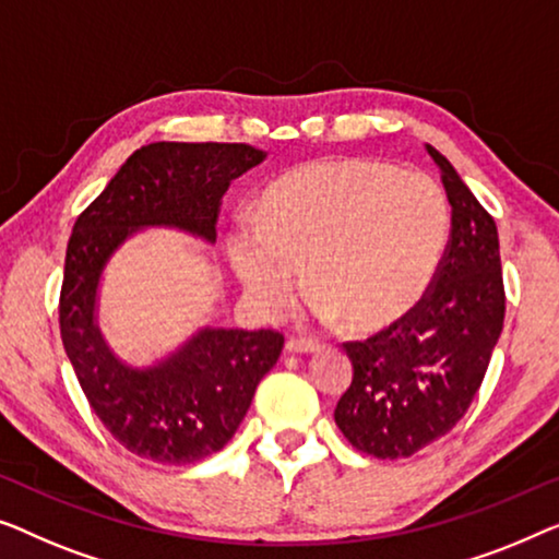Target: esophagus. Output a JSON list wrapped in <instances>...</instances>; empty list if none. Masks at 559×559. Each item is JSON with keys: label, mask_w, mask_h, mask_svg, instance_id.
<instances>
[{"label": "esophagus", "mask_w": 559, "mask_h": 559, "mask_svg": "<svg viewBox=\"0 0 559 559\" xmlns=\"http://www.w3.org/2000/svg\"><path fill=\"white\" fill-rule=\"evenodd\" d=\"M286 349L294 352V355H317V352H321L324 347L313 340H298V336H290L286 342Z\"/></svg>", "instance_id": "obj_1"}]
</instances>
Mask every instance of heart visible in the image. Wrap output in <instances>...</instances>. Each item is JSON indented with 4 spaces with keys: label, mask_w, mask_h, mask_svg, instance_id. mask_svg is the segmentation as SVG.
Masks as SVG:
<instances>
[{
    "label": "heart",
    "mask_w": 559,
    "mask_h": 559,
    "mask_svg": "<svg viewBox=\"0 0 559 559\" xmlns=\"http://www.w3.org/2000/svg\"><path fill=\"white\" fill-rule=\"evenodd\" d=\"M451 207L433 177L372 159H321L290 169L240 215L227 255L250 301L276 313L306 286L321 319L369 334L407 317L433 283Z\"/></svg>",
    "instance_id": "heart-1"
}]
</instances>
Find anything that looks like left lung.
<instances>
[{"label": "left lung", "mask_w": 559, "mask_h": 559, "mask_svg": "<svg viewBox=\"0 0 559 559\" xmlns=\"http://www.w3.org/2000/svg\"><path fill=\"white\" fill-rule=\"evenodd\" d=\"M451 202V238L415 309L361 342H344L355 365L334 420L357 451L407 459L451 433L481 388L504 326L499 233L493 217L443 154L428 146Z\"/></svg>", "instance_id": "left-lung-1"}]
</instances>
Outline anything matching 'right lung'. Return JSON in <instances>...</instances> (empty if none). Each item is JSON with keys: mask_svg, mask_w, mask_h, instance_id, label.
I'll return each instance as SVG.
<instances>
[{"mask_svg": "<svg viewBox=\"0 0 559 559\" xmlns=\"http://www.w3.org/2000/svg\"><path fill=\"white\" fill-rule=\"evenodd\" d=\"M263 159L265 152L248 144L156 141L126 159L73 225L58 306L62 347L98 420L146 461L185 466L223 451L278 361L283 334L202 329L162 365L126 367L93 321L100 271L146 225L182 227L215 242L227 187Z\"/></svg>", "mask_w": 559, "mask_h": 559, "instance_id": "right-lung-1", "label": "right lung"}]
</instances>
